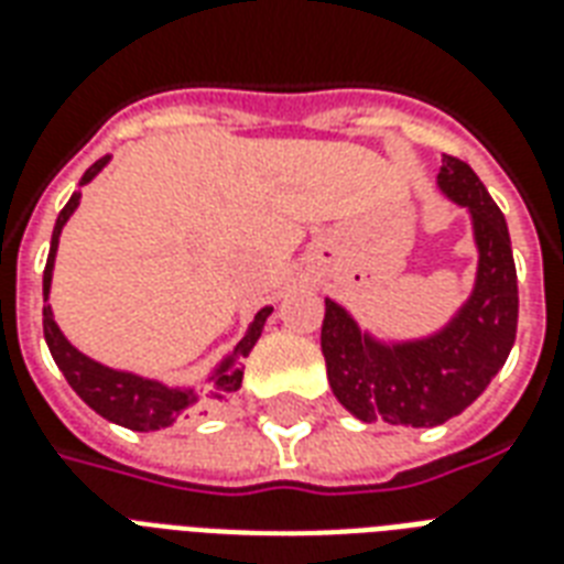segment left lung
<instances>
[{"label":"left lung","mask_w":564,"mask_h":564,"mask_svg":"<svg viewBox=\"0 0 564 564\" xmlns=\"http://www.w3.org/2000/svg\"><path fill=\"white\" fill-rule=\"evenodd\" d=\"M437 186L469 214L478 252L473 291L458 312L427 336L378 338L327 297L321 350L329 389L359 422L443 425L488 389L518 336V270L502 210L458 156H443Z\"/></svg>","instance_id":"left-lung-1"}]
</instances>
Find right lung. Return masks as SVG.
I'll list each match as a JSON object with an SVG mask.
<instances>
[{
  "instance_id": "add662e5",
  "label": "right lung",
  "mask_w": 564,
  "mask_h": 564,
  "mask_svg": "<svg viewBox=\"0 0 564 564\" xmlns=\"http://www.w3.org/2000/svg\"><path fill=\"white\" fill-rule=\"evenodd\" d=\"M109 163V154L100 156L95 166L86 169V175L79 177V186L91 184L104 166ZM79 198L83 193L76 189L70 202L62 207V214L56 219V228H53V240H50V256H46L44 267V303L50 300V288H53V267H56V252H58V237H62V228L74 210L79 207ZM273 306L258 308V315L252 317V324L247 327L243 338L237 341L226 357L219 359L217 366L210 368L198 387H169L163 380L145 378V375H137V371H124V368H112L97 362V359L86 357L83 350H76L70 341L65 338V333L58 329L56 317H53V306L46 303L44 306V338L50 354L56 359L58 371L65 375V380L70 383L76 395L86 401L88 408L100 413L109 422H116L121 427H130V431H160V427H169L177 416H184L186 410H193L205 398H226L228 392H237L240 383H243V371H240V359L249 357V350L261 336L267 317H270ZM207 386L208 392L202 393L200 387Z\"/></svg>"
}]
</instances>
